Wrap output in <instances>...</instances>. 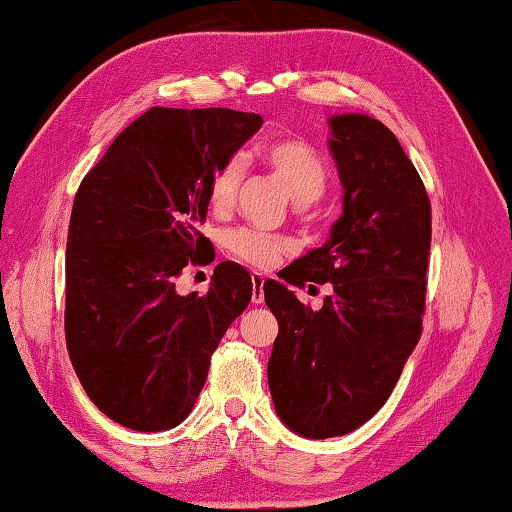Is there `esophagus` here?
Returning a JSON list of instances; mask_svg holds the SVG:
<instances>
[{"instance_id":"34e87169","label":"esophagus","mask_w":512,"mask_h":512,"mask_svg":"<svg viewBox=\"0 0 512 512\" xmlns=\"http://www.w3.org/2000/svg\"><path fill=\"white\" fill-rule=\"evenodd\" d=\"M252 303H256V305H260L265 301V276L263 274H252Z\"/></svg>"}]
</instances>
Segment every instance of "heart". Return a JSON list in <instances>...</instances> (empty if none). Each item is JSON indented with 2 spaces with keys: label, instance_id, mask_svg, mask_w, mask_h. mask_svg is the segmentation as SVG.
<instances>
[{
  "label": "heart",
  "instance_id": "1",
  "mask_svg": "<svg viewBox=\"0 0 512 512\" xmlns=\"http://www.w3.org/2000/svg\"><path fill=\"white\" fill-rule=\"evenodd\" d=\"M263 160L278 178L283 180L287 194L296 205L307 207L325 194L327 169L323 160L316 156L312 147L301 140H274L263 147ZM245 165L238 156L227 158L223 165L211 173L207 200L216 214H225L236 202V194L243 180ZM225 249L243 263L252 267H272L281 258L289 245L287 240L274 234H265L252 227L229 229L225 238Z\"/></svg>",
  "mask_w": 512,
  "mask_h": 512
}]
</instances>
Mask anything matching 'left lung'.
I'll list each match as a JSON object with an SVG mask.
<instances>
[{"label": "left lung", "mask_w": 512, "mask_h": 512, "mask_svg": "<svg viewBox=\"0 0 512 512\" xmlns=\"http://www.w3.org/2000/svg\"><path fill=\"white\" fill-rule=\"evenodd\" d=\"M343 185V216L323 247L285 267V283H332L318 312L265 283L278 321L267 363L274 408L307 439L363 426L397 385L421 336L432 209L397 136L370 115L330 120Z\"/></svg>", "instance_id": "8db88e82"}]
</instances>
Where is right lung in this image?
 <instances>
[{
  "label": "right lung",
  "mask_w": 512,
  "mask_h": 512,
  "mask_svg": "<svg viewBox=\"0 0 512 512\" xmlns=\"http://www.w3.org/2000/svg\"><path fill=\"white\" fill-rule=\"evenodd\" d=\"M260 124L256 113L153 106L80 182L66 240V347L89 399L124 428L185 421L211 354L252 301V276L229 260L205 296H180L176 278L216 258L200 231L211 173Z\"/></svg>",
  "instance_id": "add662e5"
}]
</instances>
